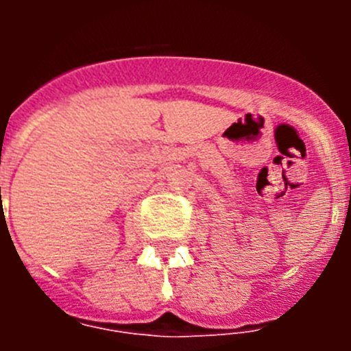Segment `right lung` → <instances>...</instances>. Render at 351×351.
Wrapping results in <instances>:
<instances>
[{"label":"right lung","instance_id":"add662e5","mask_svg":"<svg viewBox=\"0 0 351 351\" xmlns=\"http://www.w3.org/2000/svg\"><path fill=\"white\" fill-rule=\"evenodd\" d=\"M0 190H1V188H0Z\"/></svg>","mask_w":351,"mask_h":351}]
</instances>
